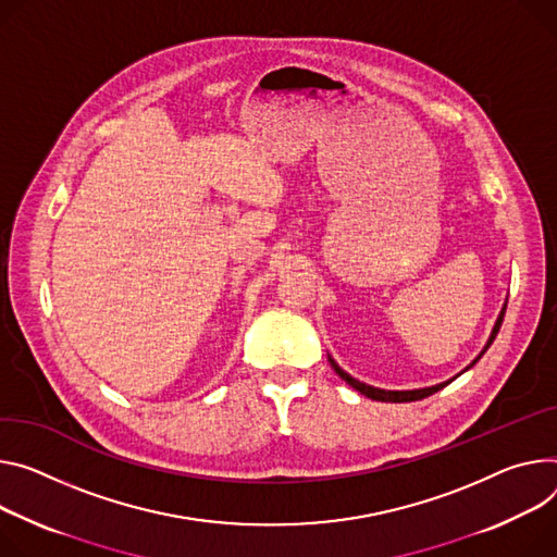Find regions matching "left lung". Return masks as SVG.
Here are the masks:
<instances>
[{
    "label": "left lung",
    "mask_w": 557,
    "mask_h": 557,
    "mask_svg": "<svg viewBox=\"0 0 557 557\" xmlns=\"http://www.w3.org/2000/svg\"><path fill=\"white\" fill-rule=\"evenodd\" d=\"M504 311H507V307L502 309V313H499V318H497V322H495V326H493V333H491V337H488V342H486L484 350H482L480 356L473 360V364L484 356L486 348L493 344V339H495V335H497V331H499V326H502ZM329 362H331V367L335 369V373H337L346 384H350L352 388L360 391L362 395H367V397H371V399H377V401H416V399H424V397H429V395L437 393L440 388H444L446 384H450L455 377H458V375H455L453 380L442 382V384H435V386H429V388H416V391H384V388H375V386H369V384H364V382H360V380H356V377H350L346 371H342V369L335 364V360H331V358H329ZM473 364H471V367H473ZM471 367H467V369H471ZM467 369H465V371H467Z\"/></svg>",
    "instance_id": "obj_1"
}]
</instances>
